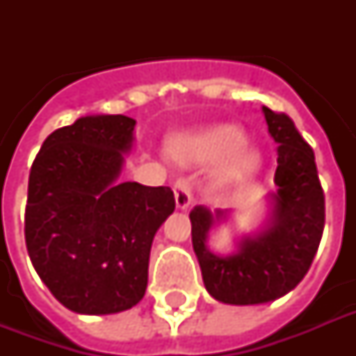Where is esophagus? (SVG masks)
Segmentation results:
<instances>
[{"label":"esophagus","mask_w":356,"mask_h":356,"mask_svg":"<svg viewBox=\"0 0 356 356\" xmlns=\"http://www.w3.org/2000/svg\"><path fill=\"white\" fill-rule=\"evenodd\" d=\"M173 194H175V205L179 211H186L192 203V184L188 179H179L173 186Z\"/></svg>","instance_id":"obj_1"}]
</instances>
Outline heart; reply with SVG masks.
<instances>
[{
	"mask_svg": "<svg viewBox=\"0 0 356 356\" xmlns=\"http://www.w3.org/2000/svg\"><path fill=\"white\" fill-rule=\"evenodd\" d=\"M245 134L236 125H214L200 133L181 134L173 140L172 151L179 161L192 164H207L233 153L223 170L227 183H242L259 175L262 156L259 149L245 145Z\"/></svg>",
	"mask_w": 356,
	"mask_h": 356,
	"instance_id": "1",
	"label": "heart"
}]
</instances>
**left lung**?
<instances>
[{"instance_id": "1", "label": "left lung", "mask_w": 356, "mask_h": 356, "mask_svg": "<svg viewBox=\"0 0 356 356\" xmlns=\"http://www.w3.org/2000/svg\"><path fill=\"white\" fill-rule=\"evenodd\" d=\"M275 140L277 192L270 194L271 214L264 227L245 234L229 254L212 253L211 229L227 218L197 205L190 212L192 245L200 260L207 292L220 303L260 305L282 298L307 275L325 225V197L314 151L286 114L262 107Z\"/></svg>"}]
</instances>
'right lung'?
Masks as SVG:
<instances>
[{"instance_id": "right-lung-1", "label": "right lung", "mask_w": 356, "mask_h": 356, "mask_svg": "<svg viewBox=\"0 0 356 356\" xmlns=\"http://www.w3.org/2000/svg\"><path fill=\"white\" fill-rule=\"evenodd\" d=\"M134 125L123 114L83 116L53 131L31 166V262L77 314H116L144 298L151 243L175 211L170 186L120 181Z\"/></svg>"}]
</instances>
